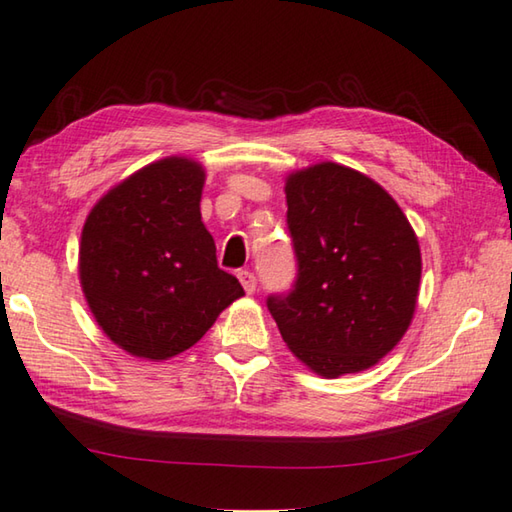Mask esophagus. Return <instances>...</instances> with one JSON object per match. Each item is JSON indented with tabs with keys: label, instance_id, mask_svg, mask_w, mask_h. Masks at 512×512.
<instances>
[{
	"label": "esophagus",
	"instance_id": "34e87169",
	"mask_svg": "<svg viewBox=\"0 0 512 512\" xmlns=\"http://www.w3.org/2000/svg\"><path fill=\"white\" fill-rule=\"evenodd\" d=\"M239 282L246 293H255L257 289V277L253 271H239Z\"/></svg>",
	"mask_w": 512,
	"mask_h": 512
}]
</instances>
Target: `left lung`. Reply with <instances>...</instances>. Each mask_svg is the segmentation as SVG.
Listing matches in <instances>:
<instances>
[{
	"label": "left lung",
	"mask_w": 512,
	"mask_h": 512,
	"mask_svg": "<svg viewBox=\"0 0 512 512\" xmlns=\"http://www.w3.org/2000/svg\"><path fill=\"white\" fill-rule=\"evenodd\" d=\"M298 275L268 296L284 343L323 377L386 357L411 325L422 257L393 196L363 173L320 162L287 178Z\"/></svg>",
	"instance_id": "left-lung-1"
}]
</instances>
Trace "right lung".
Masks as SVG:
<instances>
[{"mask_svg": "<svg viewBox=\"0 0 512 512\" xmlns=\"http://www.w3.org/2000/svg\"><path fill=\"white\" fill-rule=\"evenodd\" d=\"M203 185L201 164L173 155L112 187L83 225L85 300L108 339L133 357L162 361L189 350L244 296L216 264L201 221Z\"/></svg>", "mask_w": 512, "mask_h": 512, "instance_id": "right-lung-1", "label": "right lung"}]
</instances>
